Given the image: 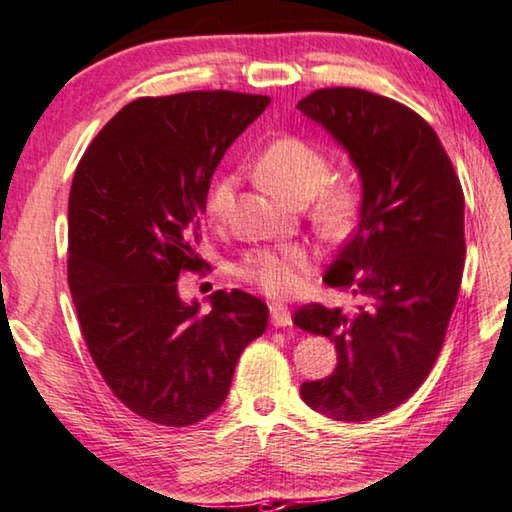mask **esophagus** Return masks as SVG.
I'll use <instances>...</instances> for the list:
<instances>
[{"label": "esophagus", "instance_id": "34e87169", "mask_svg": "<svg viewBox=\"0 0 512 512\" xmlns=\"http://www.w3.org/2000/svg\"><path fill=\"white\" fill-rule=\"evenodd\" d=\"M270 315H272V324L274 326H283V329H286V326H292V315L288 311V306L272 304L270 306Z\"/></svg>", "mask_w": 512, "mask_h": 512}]
</instances>
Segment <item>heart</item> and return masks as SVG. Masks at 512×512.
Here are the masks:
<instances>
[{
  "label": "heart",
  "instance_id": "b5f03b06",
  "mask_svg": "<svg viewBox=\"0 0 512 512\" xmlns=\"http://www.w3.org/2000/svg\"><path fill=\"white\" fill-rule=\"evenodd\" d=\"M256 177L276 195L306 204L313 199L311 217L329 238H342L354 226L363 192L354 179H329L331 161L320 145L301 136H279L267 142L256 158ZM236 179L220 177L206 195L208 220L222 222L229 215ZM311 272V256L299 245L254 249L236 265L240 279L267 297L286 299L304 286Z\"/></svg>",
  "mask_w": 512,
  "mask_h": 512
}]
</instances>
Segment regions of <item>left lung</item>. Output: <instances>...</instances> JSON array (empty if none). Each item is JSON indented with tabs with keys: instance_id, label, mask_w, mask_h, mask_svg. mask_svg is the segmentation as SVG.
<instances>
[{
	"instance_id": "8db88e82",
	"label": "left lung",
	"mask_w": 512,
	"mask_h": 512,
	"mask_svg": "<svg viewBox=\"0 0 512 512\" xmlns=\"http://www.w3.org/2000/svg\"><path fill=\"white\" fill-rule=\"evenodd\" d=\"M297 108L358 170L360 220L324 283L356 311L301 306L299 329L326 335L338 365L301 399L338 422L381 417L420 388L445 342L465 265V199L438 133L408 106L360 88H322Z\"/></svg>"
}]
</instances>
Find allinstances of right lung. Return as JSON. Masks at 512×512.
<instances>
[{
    "label": "right lung",
    "instance_id": "obj_1",
    "mask_svg": "<svg viewBox=\"0 0 512 512\" xmlns=\"http://www.w3.org/2000/svg\"><path fill=\"white\" fill-rule=\"evenodd\" d=\"M270 104L229 90L140 97L90 142L67 204V283L99 374L133 413L163 426L213 415L261 338L265 301L213 292L211 311L179 297L199 270V217L226 149Z\"/></svg>",
    "mask_w": 512,
    "mask_h": 512
}]
</instances>
